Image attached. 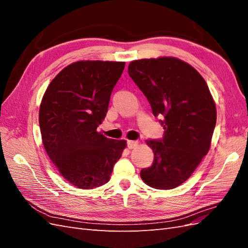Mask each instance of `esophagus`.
Returning <instances> with one entry per match:
<instances>
[{
  "label": "esophagus",
  "instance_id": "obj_1",
  "mask_svg": "<svg viewBox=\"0 0 248 248\" xmlns=\"http://www.w3.org/2000/svg\"><path fill=\"white\" fill-rule=\"evenodd\" d=\"M140 145L139 140H128V148L129 149H134Z\"/></svg>",
  "mask_w": 248,
  "mask_h": 248
}]
</instances>
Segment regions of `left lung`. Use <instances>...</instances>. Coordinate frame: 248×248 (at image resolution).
<instances>
[{"label": "left lung", "mask_w": 248, "mask_h": 248, "mask_svg": "<svg viewBox=\"0 0 248 248\" xmlns=\"http://www.w3.org/2000/svg\"><path fill=\"white\" fill-rule=\"evenodd\" d=\"M129 76L148 99L152 113L164 116V138L146 140L155 154L140 170L147 186L171 189L192 176L211 147L217 107L200 73L177 57L131 62Z\"/></svg>", "instance_id": "left-lung-1"}]
</instances>
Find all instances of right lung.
<instances>
[{"label": "right lung", "mask_w": 248, "mask_h": 248, "mask_svg": "<svg viewBox=\"0 0 248 248\" xmlns=\"http://www.w3.org/2000/svg\"><path fill=\"white\" fill-rule=\"evenodd\" d=\"M124 62L78 61L49 84L39 108L45 149L61 176L78 188L93 189L109 181L127 140L98 132L110 93Z\"/></svg>", "instance_id": "obj_1"}]
</instances>
